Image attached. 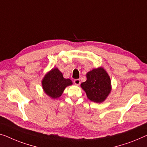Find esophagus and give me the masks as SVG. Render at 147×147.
Masks as SVG:
<instances>
[{"label": "esophagus", "instance_id": "obj_1", "mask_svg": "<svg viewBox=\"0 0 147 147\" xmlns=\"http://www.w3.org/2000/svg\"><path fill=\"white\" fill-rule=\"evenodd\" d=\"M74 83L76 85H79L80 84V79H75L74 80Z\"/></svg>", "mask_w": 147, "mask_h": 147}]
</instances>
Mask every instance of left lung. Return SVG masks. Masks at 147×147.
Returning a JSON list of instances; mask_svg holds the SVG:
<instances>
[{
	"label": "left lung",
	"instance_id": "left-lung-1",
	"mask_svg": "<svg viewBox=\"0 0 147 147\" xmlns=\"http://www.w3.org/2000/svg\"><path fill=\"white\" fill-rule=\"evenodd\" d=\"M87 97L96 103L104 102L111 91V80L102 67L92 70L86 74V81L81 84Z\"/></svg>",
	"mask_w": 147,
	"mask_h": 147
}]
</instances>
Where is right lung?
<instances>
[{
    "label": "right lung",
    "instance_id": "obj_1",
    "mask_svg": "<svg viewBox=\"0 0 147 147\" xmlns=\"http://www.w3.org/2000/svg\"><path fill=\"white\" fill-rule=\"evenodd\" d=\"M73 83L69 79L64 78L63 74L57 68L53 69L44 76L42 86L45 92L52 98H57L62 94L65 88Z\"/></svg>",
    "mask_w": 147,
    "mask_h": 147
}]
</instances>
